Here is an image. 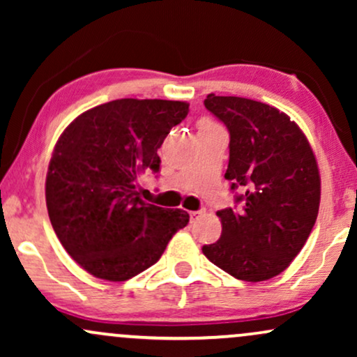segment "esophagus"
Wrapping results in <instances>:
<instances>
[{
    "label": "esophagus",
    "mask_w": 357,
    "mask_h": 357,
    "mask_svg": "<svg viewBox=\"0 0 357 357\" xmlns=\"http://www.w3.org/2000/svg\"><path fill=\"white\" fill-rule=\"evenodd\" d=\"M203 215H204V210L191 211V213H190V218H191V221H196V220H199V218H202Z\"/></svg>",
    "instance_id": "esophagus-1"
}]
</instances>
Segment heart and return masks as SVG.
<instances>
[{
    "label": "heart",
    "mask_w": 357,
    "mask_h": 357,
    "mask_svg": "<svg viewBox=\"0 0 357 357\" xmlns=\"http://www.w3.org/2000/svg\"><path fill=\"white\" fill-rule=\"evenodd\" d=\"M202 126H215V124H213L211 121H208V119H203V121H199V127Z\"/></svg>",
    "instance_id": "heart-1"
}]
</instances>
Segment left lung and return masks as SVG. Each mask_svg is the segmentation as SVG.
Instances as JSON below:
<instances>
[{
	"instance_id": "left-lung-1",
	"label": "left lung",
	"mask_w": 357,
	"mask_h": 357,
	"mask_svg": "<svg viewBox=\"0 0 357 357\" xmlns=\"http://www.w3.org/2000/svg\"><path fill=\"white\" fill-rule=\"evenodd\" d=\"M206 107L230 132L225 178L240 210L216 213L221 236L204 245L211 264L238 280L261 282L292 264L312 231L321 176L305 134L287 114L243 97L210 93Z\"/></svg>"
}]
</instances>
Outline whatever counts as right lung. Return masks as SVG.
Here are the masks:
<instances>
[{"label": "right lung", "instance_id": "1", "mask_svg": "<svg viewBox=\"0 0 357 357\" xmlns=\"http://www.w3.org/2000/svg\"><path fill=\"white\" fill-rule=\"evenodd\" d=\"M188 110L179 100H112L80 114L56 141L45 183L48 216L68 255L93 277H136L190 221L137 192L142 174L159 173L158 149Z\"/></svg>", "mask_w": 357, "mask_h": 357}]
</instances>
